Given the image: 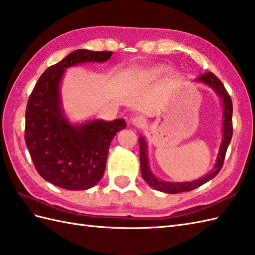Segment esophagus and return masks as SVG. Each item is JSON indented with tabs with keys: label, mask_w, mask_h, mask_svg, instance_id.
<instances>
[{
	"label": "esophagus",
	"mask_w": 255,
	"mask_h": 255,
	"mask_svg": "<svg viewBox=\"0 0 255 255\" xmlns=\"http://www.w3.org/2000/svg\"><path fill=\"white\" fill-rule=\"evenodd\" d=\"M130 124H131V125H132L133 127L142 128V127H144V126H145L146 121L144 120V117H142V116L137 115V116H134V117H132V118H131V120H130Z\"/></svg>",
	"instance_id": "34e87169"
}]
</instances>
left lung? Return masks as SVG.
<instances>
[{
	"mask_svg": "<svg viewBox=\"0 0 255 255\" xmlns=\"http://www.w3.org/2000/svg\"><path fill=\"white\" fill-rule=\"evenodd\" d=\"M198 84H203L211 88L216 93V96L221 99L223 106V122H222V131L223 137L220 145V150L217 153V157L214 164V167L208 174L201 178L192 181H182V182H173V181H164L152 173L149 165V156H147V143L143 135H139V146H140V167L142 178L150 187L154 188L155 190L162 191L165 193H178L185 191H191L193 189L204 185L220 173L223 167L225 154H226L227 147L232 141L233 137V102L226 89L221 82V80L212 73H205L201 75L195 79Z\"/></svg>",
	"mask_w": 255,
	"mask_h": 255,
	"instance_id": "obj_1",
	"label": "left lung"
}]
</instances>
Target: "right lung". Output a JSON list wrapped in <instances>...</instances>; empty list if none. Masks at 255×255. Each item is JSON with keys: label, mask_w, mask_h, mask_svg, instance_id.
I'll return each instance as SVG.
<instances>
[{"label": "right lung", "mask_w": 255, "mask_h": 255, "mask_svg": "<svg viewBox=\"0 0 255 255\" xmlns=\"http://www.w3.org/2000/svg\"><path fill=\"white\" fill-rule=\"evenodd\" d=\"M113 52L76 50L40 76L28 100L25 141L43 179L67 190H87L102 178L112 140L127 124L88 120L72 123L65 113L61 84L66 69L108 62Z\"/></svg>", "instance_id": "1"}]
</instances>
